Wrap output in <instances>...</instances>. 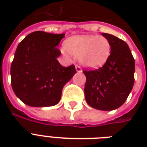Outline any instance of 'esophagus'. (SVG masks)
<instances>
[{
    "label": "esophagus",
    "mask_w": 147,
    "mask_h": 147,
    "mask_svg": "<svg viewBox=\"0 0 147 147\" xmlns=\"http://www.w3.org/2000/svg\"><path fill=\"white\" fill-rule=\"evenodd\" d=\"M76 71H77V72H82V68H81L79 65H76Z\"/></svg>",
    "instance_id": "34e87169"
}]
</instances>
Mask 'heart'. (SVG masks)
<instances>
[{
	"mask_svg": "<svg viewBox=\"0 0 147 147\" xmlns=\"http://www.w3.org/2000/svg\"><path fill=\"white\" fill-rule=\"evenodd\" d=\"M62 54L69 58L70 54L78 58L85 67L98 69L106 63L111 55V47L104 36H75L65 42Z\"/></svg>",
	"mask_w": 147,
	"mask_h": 147,
	"instance_id": "obj_1",
	"label": "heart"
}]
</instances>
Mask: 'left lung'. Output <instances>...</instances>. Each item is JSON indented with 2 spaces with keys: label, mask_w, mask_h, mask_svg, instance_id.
Returning a JSON list of instances; mask_svg holds the SVG:
<instances>
[{
  "label": "left lung",
  "mask_w": 147,
  "mask_h": 147,
  "mask_svg": "<svg viewBox=\"0 0 147 147\" xmlns=\"http://www.w3.org/2000/svg\"><path fill=\"white\" fill-rule=\"evenodd\" d=\"M111 55L102 67L84 70L86 76L85 96L88 105L100 111H112L125 102L134 84L135 62L128 45L108 33Z\"/></svg>",
  "instance_id": "1"
}]
</instances>
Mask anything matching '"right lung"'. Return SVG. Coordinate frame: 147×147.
Returning <instances> with one entry per match:
<instances>
[{"instance_id":"1","label":"right lung","mask_w":147,"mask_h":147,"mask_svg":"<svg viewBox=\"0 0 147 147\" xmlns=\"http://www.w3.org/2000/svg\"><path fill=\"white\" fill-rule=\"evenodd\" d=\"M64 33L36 31L20 42L10 67L16 96L31 107H50L59 102L64 85L76 73L74 65H61L56 47Z\"/></svg>"}]
</instances>
